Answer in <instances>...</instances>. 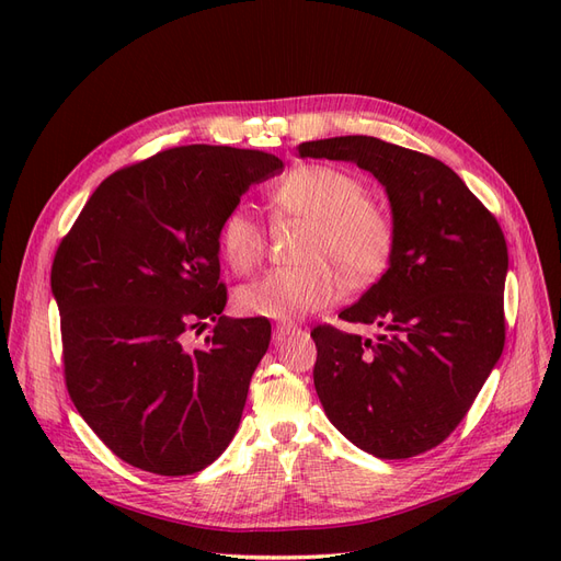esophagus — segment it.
Segmentation results:
<instances>
[{
    "instance_id": "1",
    "label": "esophagus",
    "mask_w": 561,
    "mask_h": 561,
    "mask_svg": "<svg viewBox=\"0 0 561 561\" xmlns=\"http://www.w3.org/2000/svg\"><path fill=\"white\" fill-rule=\"evenodd\" d=\"M299 328H297V322H293V320H283V322H276V328H274V339L276 342H280V339H285L287 334H295Z\"/></svg>"
}]
</instances>
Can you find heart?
Here are the masks:
<instances>
[{"mask_svg":"<svg viewBox=\"0 0 561 561\" xmlns=\"http://www.w3.org/2000/svg\"><path fill=\"white\" fill-rule=\"evenodd\" d=\"M274 219L307 225L299 241L304 264L274 268L236 290V309L257 318H299L328 307L351 285L379 278L396 248V227L367 198L365 182L344 168L301 163L268 192ZM217 245L236 274H248L266 254V233L248 208L229 210L217 229Z\"/></svg>","mask_w":561,"mask_h":561,"instance_id":"b5f03b06","label":"heart"}]
</instances>
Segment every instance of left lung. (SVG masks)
<instances>
[{
  "label": "left lung",
  "instance_id": "1",
  "mask_svg": "<svg viewBox=\"0 0 561 561\" xmlns=\"http://www.w3.org/2000/svg\"><path fill=\"white\" fill-rule=\"evenodd\" d=\"M299 157L353 161L393 208L386 274L339 318L377 339L316 325V393L336 431L379 458H410L454 433L505 346V236L449 165L367 135L301 142Z\"/></svg>",
  "mask_w": 561,
  "mask_h": 561
}]
</instances>
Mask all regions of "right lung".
<instances>
[{
    "label": "right lung",
    "instance_id": "add662e5",
    "mask_svg": "<svg viewBox=\"0 0 561 561\" xmlns=\"http://www.w3.org/2000/svg\"><path fill=\"white\" fill-rule=\"evenodd\" d=\"M283 171L260 149L186 145L100 182L50 266L65 386L122 461L194 474L239 428L266 318H227L217 229L254 182ZM214 330L203 347L188 334Z\"/></svg>",
    "mask_w": 561,
    "mask_h": 561
}]
</instances>
